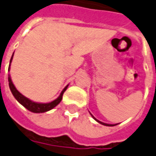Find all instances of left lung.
I'll return each mask as SVG.
<instances>
[{
  "label": "left lung",
  "instance_id": "obj_1",
  "mask_svg": "<svg viewBox=\"0 0 156 156\" xmlns=\"http://www.w3.org/2000/svg\"><path fill=\"white\" fill-rule=\"evenodd\" d=\"M91 115H92V114H91ZM92 117H93V118H94V119L96 120L97 122H99L100 124H103V125H105V126H114V125H117V124H105V123H102V122H100V121H99V120L96 119H95V118L94 117V116H93V115H92Z\"/></svg>",
  "mask_w": 156,
  "mask_h": 156
}]
</instances>
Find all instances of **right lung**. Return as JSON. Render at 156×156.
Wrapping results in <instances>:
<instances>
[{
  "label": "right lung",
  "mask_w": 156,
  "mask_h": 156,
  "mask_svg": "<svg viewBox=\"0 0 156 156\" xmlns=\"http://www.w3.org/2000/svg\"><path fill=\"white\" fill-rule=\"evenodd\" d=\"M13 56V54H12ZM12 56L11 57V60H10V62H12ZM10 69V65H9V68ZM8 82H9V87H10V90L12 92V95L14 96V98L21 104L24 107H26L27 110H29L30 112H35V113H42V112H48L50 110L53 109L55 106L58 105L60 102H61L62 99V94L63 93L65 92V90L67 89L68 86H66L64 87V89L62 91L61 94L59 95V97L56 99L55 100H53L52 102H50V103H45V104H43V103H36V102H33L32 100H30L29 99H27V97H25L24 95H22L19 91L15 88L14 85L12 84V80L10 78V76H8Z\"/></svg>",
  "instance_id": "right-lung-1"
}]
</instances>
